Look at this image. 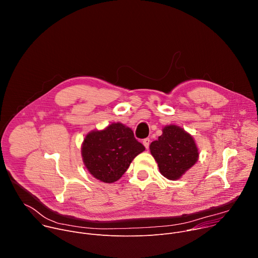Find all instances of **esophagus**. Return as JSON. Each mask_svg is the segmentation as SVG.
<instances>
[{"label":"esophagus","instance_id":"34e87169","mask_svg":"<svg viewBox=\"0 0 258 258\" xmlns=\"http://www.w3.org/2000/svg\"><path fill=\"white\" fill-rule=\"evenodd\" d=\"M143 145L145 146L146 149L149 148V145H150V139L149 138H146L143 140Z\"/></svg>","mask_w":258,"mask_h":258}]
</instances>
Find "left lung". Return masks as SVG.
Masks as SVG:
<instances>
[{"label": "left lung", "mask_w": 258, "mask_h": 258, "mask_svg": "<svg viewBox=\"0 0 258 258\" xmlns=\"http://www.w3.org/2000/svg\"><path fill=\"white\" fill-rule=\"evenodd\" d=\"M150 152L160 173L170 180L180 178L199 158L194 138L175 124L162 128V135L150 144Z\"/></svg>", "instance_id": "obj_1"}]
</instances>
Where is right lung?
<instances>
[{"label":"right lung","mask_w":258,"mask_h":258,"mask_svg":"<svg viewBox=\"0 0 258 258\" xmlns=\"http://www.w3.org/2000/svg\"><path fill=\"white\" fill-rule=\"evenodd\" d=\"M145 150L132 128L121 122L87 134L82 144V157L88 171L97 179L111 183L126 171L134 158Z\"/></svg>","instance_id":"1"}]
</instances>
